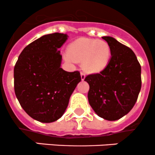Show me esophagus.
<instances>
[{"mask_svg": "<svg viewBox=\"0 0 155 155\" xmlns=\"http://www.w3.org/2000/svg\"><path fill=\"white\" fill-rule=\"evenodd\" d=\"M81 80H82V81H84V80L85 79V78H86L85 73L81 72Z\"/></svg>", "mask_w": 155, "mask_h": 155, "instance_id": "esophagus-1", "label": "esophagus"}]
</instances>
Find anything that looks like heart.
<instances>
[{"label": "heart", "instance_id": "1", "mask_svg": "<svg viewBox=\"0 0 155 155\" xmlns=\"http://www.w3.org/2000/svg\"><path fill=\"white\" fill-rule=\"evenodd\" d=\"M67 54L76 62H82L87 72L98 73L102 71L109 62L111 48L102 40L81 38L68 45Z\"/></svg>", "mask_w": 155, "mask_h": 155}]
</instances>
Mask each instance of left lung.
Here are the masks:
<instances>
[{
  "mask_svg": "<svg viewBox=\"0 0 155 155\" xmlns=\"http://www.w3.org/2000/svg\"><path fill=\"white\" fill-rule=\"evenodd\" d=\"M111 48V59L99 74L84 81L90 85L88 101L98 116L117 120L133 108L140 92L141 66L131 49L115 38L102 37Z\"/></svg>",
  "mask_w": 155,
  "mask_h": 155,
  "instance_id": "8db88e82",
  "label": "left lung"
}]
</instances>
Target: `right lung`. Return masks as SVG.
<instances>
[{"mask_svg": "<svg viewBox=\"0 0 155 155\" xmlns=\"http://www.w3.org/2000/svg\"><path fill=\"white\" fill-rule=\"evenodd\" d=\"M66 34L53 33L35 40L25 47L14 67V90L24 111L41 123L60 118L69 99L81 81L79 71L61 68L60 48Z\"/></svg>", "mask_w": 155, "mask_h": 155, "instance_id": "obj_1", "label": "right lung"}]
</instances>
